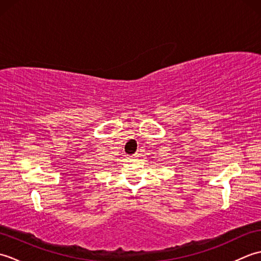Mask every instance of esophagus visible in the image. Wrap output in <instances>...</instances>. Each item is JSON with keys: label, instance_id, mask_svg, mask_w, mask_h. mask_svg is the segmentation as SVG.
Wrapping results in <instances>:
<instances>
[{"label": "esophagus", "instance_id": "obj_1", "mask_svg": "<svg viewBox=\"0 0 261 261\" xmlns=\"http://www.w3.org/2000/svg\"><path fill=\"white\" fill-rule=\"evenodd\" d=\"M138 157V154H130V156H126L127 159H135Z\"/></svg>", "mask_w": 261, "mask_h": 261}]
</instances>
